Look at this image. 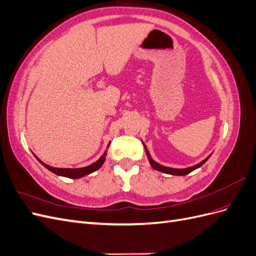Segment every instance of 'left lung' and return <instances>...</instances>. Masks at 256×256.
Returning a JSON list of instances; mask_svg holds the SVG:
<instances>
[{
	"label": "left lung",
	"mask_w": 256,
	"mask_h": 256,
	"mask_svg": "<svg viewBox=\"0 0 256 256\" xmlns=\"http://www.w3.org/2000/svg\"><path fill=\"white\" fill-rule=\"evenodd\" d=\"M144 148H145V152H146V154H147V158H148V161H150V166H152V168L157 170V171H160V172H162V173L171 174V175H176V176H184V175H187V174L191 173L192 171H194V170H196V168L202 166L205 164V162L209 159V157H210V156H208V157H207L206 159H204L202 162H200V164H196V166H190V168H168V166L159 164L158 162H156V161H154V160L150 157V154L148 150H147V147H146L145 145H144Z\"/></svg>",
	"instance_id": "obj_1"
}]
</instances>
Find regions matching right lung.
Wrapping results in <instances>:
<instances>
[{
	"mask_svg": "<svg viewBox=\"0 0 256 256\" xmlns=\"http://www.w3.org/2000/svg\"><path fill=\"white\" fill-rule=\"evenodd\" d=\"M111 143V142H110ZM109 143V144H110ZM108 147H109V145H108ZM106 150L104 152V154L102 157H100L96 162H94V164H92L88 166H84V168H53V166H50L48 164H44V162L42 160L38 159L36 156V159L40 162V164L46 168H48L49 171H51L52 173L56 174L58 176H64V177H68V178H74V180H76V178H80V177H83L85 175H88L92 172L97 171L98 168H102V166L104 164V162L106 160Z\"/></svg>",
	"mask_w": 256,
	"mask_h": 256,
	"instance_id": "1",
	"label": "right lung"
}]
</instances>
